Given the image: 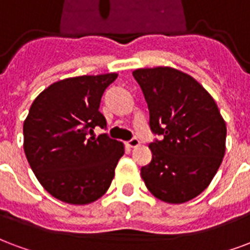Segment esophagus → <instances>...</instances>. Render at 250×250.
Here are the masks:
<instances>
[{
    "label": "esophagus",
    "instance_id": "esophagus-1",
    "mask_svg": "<svg viewBox=\"0 0 250 250\" xmlns=\"http://www.w3.org/2000/svg\"><path fill=\"white\" fill-rule=\"evenodd\" d=\"M125 144H127V147H130V148H135V147H138V146H139L140 142L138 138H132V139L128 140Z\"/></svg>",
    "mask_w": 250,
    "mask_h": 250
}]
</instances>
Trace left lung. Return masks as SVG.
I'll return each instance as SVG.
<instances>
[{
  "label": "left lung",
  "instance_id": "8db88e82",
  "mask_svg": "<svg viewBox=\"0 0 250 250\" xmlns=\"http://www.w3.org/2000/svg\"><path fill=\"white\" fill-rule=\"evenodd\" d=\"M149 110V127L162 140L149 144L152 160L140 169L159 200L182 204L209 186L225 153L227 125L200 83L172 67L138 68Z\"/></svg>",
  "mask_w": 250,
  "mask_h": 250
}]
</instances>
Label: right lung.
Segmentation results:
<instances>
[{
    "mask_svg": "<svg viewBox=\"0 0 250 250\" xmlns=\"http://www.w3.org/2000/svg\"><path fill=\"white\" fill-rule=\"evenodd\" d=\"M118 74L82 75L59 81L34 99L23 122V149L38 182L50 195L83 205L106 193L125 153L122 142L107 134L99 111L103 92Z\"/></svg>",
    "mask_w": 250,
    "mask_h": 250,
    "instance_id": "obj_1",
    "label": "right lung"
}]
</instances>
